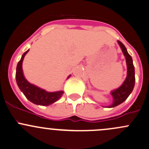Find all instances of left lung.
Returning <instances> with one entry per match:
<instances>
[{
    "instance_id": "obj_1",
    "label": "left lung",
    "mask_w": 149,
    "mask_h": 149,
    "mask_svg": "<svg viewBox=\"0 0 149 149\" xmlns=\"http://www.w3.org/2000/svg\"><path fill=\"white\" fill-rule=\"evenodd\" d=\"M118 42L119 45L120 46L123 53L125 59H126L128 74H127V77L123 84L119 88L111 93L112 96L113 97V102L111 105L109 106V108H113V107L120 105L128 98L131 92L133 91V89L135 85V80H136V79H135V69L131 56L128 53L126 48L123 44V43L120 42V41H118Z\"/></svg>"
}]
</instances>
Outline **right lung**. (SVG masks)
<instances>
[{"label":"right lung","mask_w":149,"mask_h":149,"mask_svg":"<svg viewBox=\"0 0 149 149\" xmlns=\"http://www.w3.org/2000/svg\"><path fill=\"white\" fill-rule=\"evenodd\" d=\"M29 51H26L22 55L21 60L18 62L16 67V82L20 90L23 92L26 97L36 105H49L56 102L63 95V91L54 92V93H48L42 89L39 88L36 86L30 84L24 78L22 71V62L24 58L26 53Z\"/></svg>","instance_id":"right-lung-1"}]
</instances>
